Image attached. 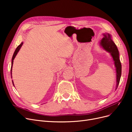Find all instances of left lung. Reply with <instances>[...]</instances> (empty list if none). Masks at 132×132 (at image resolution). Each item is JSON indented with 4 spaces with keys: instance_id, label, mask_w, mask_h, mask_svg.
<instances>
[{
    "instance_id": "8db88e82",
    "label": "left lung",
    "mask_w": 132,
    "mask_h": 132,
    "mask_svg": "<svg viewBox=\"0 0 132 132\" xmlns=\"http://www.w3.org/2000/svg\"><path fill=\"white\" fill-rule=\"evenodd\" d=\"M103 36L104 37L101 40L100 44L104 50L110 53L114 62L116 72H117V85H116V89H117L119 84L121 75V64L119 60V52L117 46L111 39L110 35L106 33Z\"/></svg>"
}]
</instances>
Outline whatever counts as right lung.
Here are the masks:
<instances>
[{
  "mask_svg": "<svg viewBox=\"0 0 132 132\" xmlns=\"http://www.w3.org/2000/svg\"><path fill=\"white\" fill-rule=\"evenodd\" d=\"M22 45H23V43H22L20 45H19L18 47H17V48H16V49L15 50V52H14V54H13V57H12V66H11V78H12V67H13V61H14V59H15V56H16V54H18V52L19 51V50H20V49L21 48V46H22ZM12 82H13V85L14 86V82H13V81H12Z\"/></svg>",
  "mask_w": 132,
  "mask_h": 132,
  "instance_id": "add662e5",
  "label": "right lung"
}]
</instances>
